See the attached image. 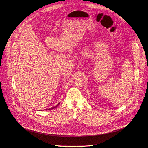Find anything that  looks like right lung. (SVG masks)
Returning <instances> with one entry per match:
<instances>
[{
    "instance_id": "1",
    "label": "right lung",
    "mask_w": 148,
    "mask_h": 148,
    "mask_svg": "<svg viewBox=\"0 0 148 148\" xmlns=\"http://www.w3.org/2000/svg\"><path fill=\"white\" fill-rule=\"evenodd\" d=\"M60 104V103H58V105H56V106H55L54 107H53V108H47V109H45V110H52V109H54V108H57L58 106V105Z\"/></svg>"
}]
</instances>
